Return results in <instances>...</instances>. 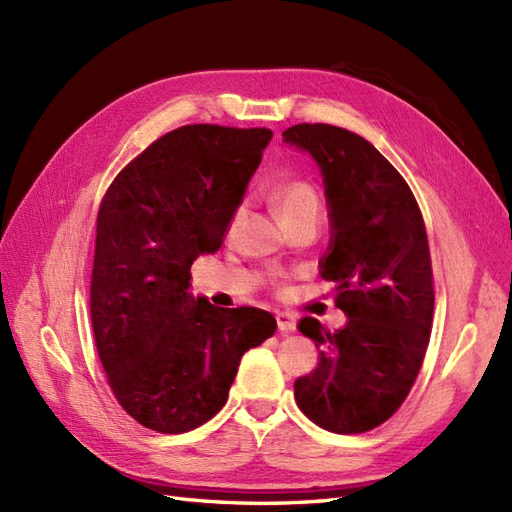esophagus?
Masks as SVG:
<instances>
[{
  "instance_id": "obj_1",
  "label": "esophagus",
  "mask_w": 512,
  "mask_h": 512,
  "mask_svg": "<svg viewBox=\"0 0 512 512\" xmlns=\"http://www.w3.org/2000/svg\"><path fill=\"white\" fill-rule=\"evenodd\" d=\"M277 329H280V333H292L294 329H297V318H294L292 314L288 312H277Z\"/></svg>"
}]
</instances>
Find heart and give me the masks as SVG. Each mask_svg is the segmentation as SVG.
Returning <instances> with one entry per match:
<instances>
[{
    "mask_svg": "<svg viewBox=\"0 0 512 512\" xmlns=\"http://www.w3.org/2000/svg\"><path fill=\"white\" fill-rule=\"evenodd\" d=\"M271 203L280 215L282 224L294 218H301V215H320V194L314 188L312 181L307 179H288L282 181L277 188L271 192ZM239 213L230 222V228L237 224Z\"/></svg>",
    "mask_w": 512,
    "mask_h": 512,
    "instance_id": "obj_1",
    "label": "heart"
}]
</instances>
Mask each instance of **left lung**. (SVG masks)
<instances>
[{
    "mask_svg": "<svg viewBox=\"0 0 512 512\" xmlns=\"http://www.w3.org/2000/svg\"><path fill=\"white\" fill-rule=\"evenodd\" d=\"M282 136L320 166L333 226L320 275L337 284L335 305L348 316L339 331L312 316L299 322L320 361L294 382V399L322 429L363 433L404 404L427 352L433 273L423 213L363 136L329 123H299Z\"/></svg>",
    "mask_w": 512,
    "mask_h": 512,
    "instance_id": "obj_1",
    "label": "left lung"
}]
</instances>
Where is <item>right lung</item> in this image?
I'll use <instances>...</instances> for the list:
<instances>
[{
  "mask_svg": "<svg viewBox=\"0 0 512 512\" xmlns=\"http://www.w3.org/2000/svg\"><path fill=\"white\" fill-rule=\"evenodd\" d=\"M267 128L181 126L106 190L96 226L89 312L108 386L136 423L196 429L222 410L241 356L277 322L258 307L190 297V267L220 250L269 145Z\"/></svg>",
  "mask_w": 512,
  "mask_h": 512,
  "instance_id": "right-lung-1",
  "label": "right lung"
}]
</instances>
